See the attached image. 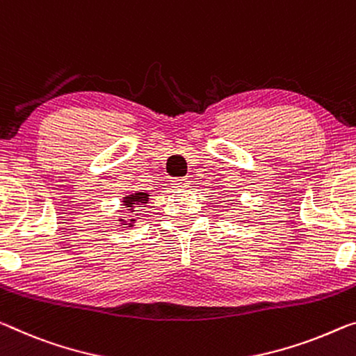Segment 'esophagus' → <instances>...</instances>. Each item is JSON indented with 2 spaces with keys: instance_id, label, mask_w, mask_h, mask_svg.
Returning a JSON list of instances; mask_svg holds the SVG:
<instances>
[{
  "instance_id": "1",
  "label": "esophagus",
  "mask_w": 356,
  "mask_h": 356,
  "mask_svg": "<svg viewBox=\"0 0 356 356\" xmlns=\"http://www.w3.org/2000/svg\"><path fill=\"white\" fill-rule=\"evenodd\" d=\"M171 182L174 185V188H179L180 190V188H187L190 180L187 177H176V179H172Z\"/></svg>"
}]
</instances>
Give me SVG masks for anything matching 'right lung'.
Masks as SVG:
<instances>
[{
	"mask_svg": "<svg viewBox=\"0 0 356 356\" xmlns=\"http://www.w3.org/2000/svg\"><path fill=\"white\" fill-rule=\"evenodd\" d=\"M149 201V195L147 193H134V195H129L125 198V206L127 207H131L134 209V204H145V202ZM140 207V206H138Z\"/></svg>",
	"mask_w": 356,
	"mask_h": 356,
	"instance_id": "obj_1",
	"label": "right lung"
}]
</instances>
